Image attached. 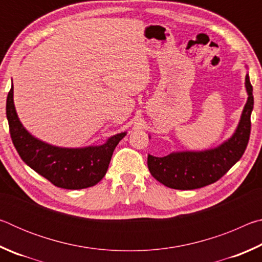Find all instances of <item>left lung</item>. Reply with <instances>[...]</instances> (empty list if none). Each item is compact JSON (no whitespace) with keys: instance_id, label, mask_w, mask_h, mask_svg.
Returning a JSON list of instances; mask_svg holds the SVG:
<instances>
[{"instance_id":"obj_1","label":"left lung","mask_w":262,"mask_h":262,"mask_svg":"<svg viewBox=\"0 0 262 262\" xmlns=\"http://www.w3.org/2000/svg\"><path fill=\"white\" fill-rule=\"evenodd\" d=\"M245 88L247 101L231 137L215 148L201 151H174L164 157L148 155V167L154 178L170 188L185 190L205 187L227 173L242 158L250 140L254 99L248 74Z\"/></svg>"}]
</instances>
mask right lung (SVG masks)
Segmentation results:
<instances>
[{"instance_id": "1", "label": "right lung", "mask_w": 262, "mask_h": 262, "mask_svg": "<svg viewBox=\"0 0 262 262\" xmlns=\"http://www.w3.org/2000/svg\"><path fill=\"white\" fill-rule=\"evenodd\" d=\"M7 119L12 143L25 164L56 187L82 189L104 178L115 147L127 132L111 136L101 145L62 148L34 137L20 122L14 104V85L7 98Z\"/></svg>"}]
</instances>
